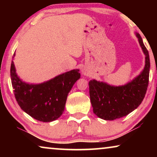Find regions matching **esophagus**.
I'll return each instance as SVG.
<instances>
[{"label": "esophagus", "instance_id": "1", "mask_svg": "<svg viewBox=\"0 0 157 157\" xmlns=\"http://www.w3.org/2000/svg\"><path fill=\"white\" fill-rule=\"evenodd\" d=\"M81 72H82V74L84 75V76H89V71H88L86 68H83V69L81 70Z\"/></svg>", "mask_w": 157, "mask_h": 157}]
</instances>
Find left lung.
Instances as JSON below:
<instances>
[{
	"mask_svg": "<svg viewBox=\"0 0 157 157\" xmlns=\"http://www.w3.org/2000/svg\"><path fill=\"white\" fill-rule=\"evenodd\" d=\"M145 57L142 72L124 86H113L96 80L89 81V94L94 113L104 120L119 119L135 110L144 98L149 85V55L142 38L136 33Z\"/></svg>",
	"mask_w": 157,
	"mask_h": 157,
	"instance_id": "8db88e82",
	"label": "left lung"
}]
</instances>
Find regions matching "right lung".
<instances>
[{
    "label": "right lung",
    "mask_w": 157,
    "mask_h": 157,
    "mask_svg": "<svg viewBox=\"0 0 157 157\" xmlns=\"http://www.w3.org/2000/svg\"><path fill=\"white\" fill-rule=\"evenodd\" d=\"M80 76L79 70L74 69L46 82L29 84L17 76L13 61L10 66L11 83L18 104L29 116L43 122L53 121L61 117L68 94Z\"/></svg>",
    "instance_id": "add662e5"
}]
</instances>
